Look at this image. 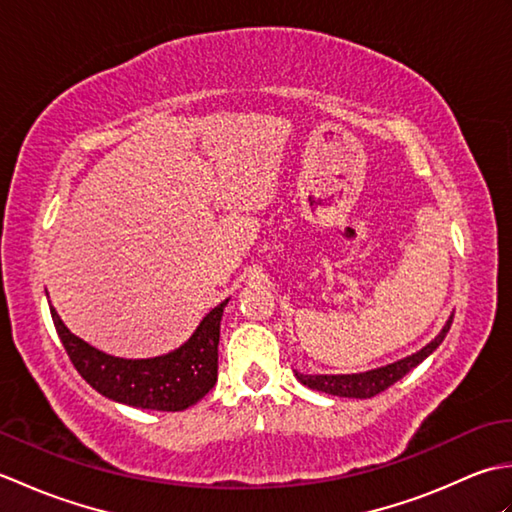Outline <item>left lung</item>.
<instances>
[{
    "label": "left lung",
    "mask_w": 512,
    "mask_h": 512,
    "mask_svg": "<svg viewBox=\"0 0 512 512\" xmlns=\"http://www.w3.org/2000/svg\"><path fill=\"white\" fill-rule=\"evenodd\" d=\"M449 328H451V319L447 321V325H444L436 339H433L427 347H422L420 352L402 358V361L391 363L387 367L372 369V372L343 374V376H325V374L308 376V374H299V372H295V374L303 385H308L310 389H317V391H325V394L345 396V398H372V396L380 394V391H385L387 387L398 383L402 376L409 374L416 365H420L424 358H427L444 341V336H447Z\"/></svg>",
    "instance_id": "obj_1"
}]
</instances>
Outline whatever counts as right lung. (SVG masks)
Here are the masks:
<instances>
[{
	"label": "right lung",
	"mask_w": 512,
	"mask_h": 512,
	"mask_svg": "<svg viewBox=\"0 0 512 512\" xmlns=\"http://www.w3.org/2000/svg\"><path fill=\"white\" fill-rule=\"evenodd\" d=\"M206 314L191 339L167 356L127 361L116 358L74 336L54 308H50L54 328L85 383L99 394L123 405L158 411H182L195 405L213 389L217 380V343L224 306Z\"/></svg>",
	"instance_id": "obj_1"
}]
</instances>
